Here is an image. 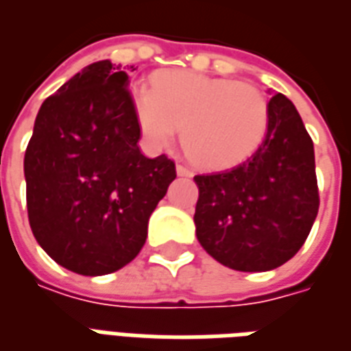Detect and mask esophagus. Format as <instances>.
<instances>
[{
  "label": "esophagus",
  "mask_w": 351,
  "mask_h": 351,
  "mask_svg": "<svg viewBox=\"0 0 351 351\" xmlns=\"http://www.w3.org/2000/svg\"><path fill=\"white\" fill-rule=\"evenodd\" d=\"M176 172H178V176H181V178H192L191 168H186V166H183V165H178Z\"/></svg>",
  "instance_id": "34e87169"
}]
</instances>
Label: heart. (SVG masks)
<instances>
[{
    "mask_svg": "<svg viewBox=\"0 0 351 351\" xmlns=\"http://www.w3.org/2000/svg\"><path fill=\"white\" fill-rule=\"evenodd\" d=\"M131 107L147 149L168 147L181 128L185 152L204 168L247 159L268 128V104L255 86L185 70L159 73L152 88L133 85Z\"/></svg>",
    "mask_w": 351,
    "mask_h": 351,
    "instance_id": "b5f03b06",
    "label": "heart"
}]
</instances>
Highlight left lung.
<instances>
[{"label":"left lung","instance_id":"1","mask_svg":"<svg viewBox=\"0 0 351 351\" xmlns=\"http://www.w3.org/2000/svg\"><path fill=\"white\" fill-rule=\"evenodd\" d=\"M196 237L207 254L239 272L285 265L318 215L315 147L289 97L268 101L265 141L229 170L194 178Z\"/></svg>","mask_w":351,"mask_h":351}]
</instances>
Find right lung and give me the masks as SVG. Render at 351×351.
<instances>
[{
	"instance_id": "obj_1",
	"label": "right lung",
	"mask_w": 351,
	"mask_h": 351,
	"mask_svg": "<svg viewBox=\"0 0 351 351\" xmlns=\"http://www.w3.org/2000/svg\"><path fill=\"white\" fill-rule=\"evenodd\" d=\"M128 85L110 60L83 68L42 104L25 149L33 235L57 265L81 276L135 259L176 179L166 155L141 154Z\"/></svg>"
}]
</instances>
